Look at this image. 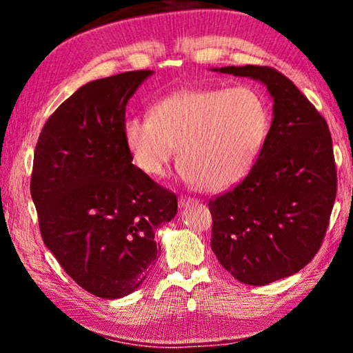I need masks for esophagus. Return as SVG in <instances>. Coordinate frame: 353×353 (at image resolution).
Returning a JSON list of instances; mask_svg holds the SVG:
<instances>
[{"label": "esophagus", "mask_w": 353, "mask_h": 353, "mask_svg": "<svg viewBox=\"0 0 353 353\" xmlns=\"http://www.w3.org/2000/svg\"><path fill=\"white\" fill-rule=\"evenodd\" d=\"M193 204H196V201L193 198H188V196H181V198H179V207L181 208H185Z\"/></svg>", "instance_id": "obj_1"}]
</instances>
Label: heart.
Instances as JSON below:
<instances>
[{
    "label": "heart",
    "mask_w": 353,
    "mask_h": 353,
    "mask_svg": "<svg viewBox=\"0 0 353 353\" xmlns=\"http://www.w3.org/2000/svg\"><path fill=\"white\" fill-rule=\"evenodd\" d=\"M268 129L266 104L252 88H191L159 99L149 118H128L123 139L151 177L165 174L179 146L185 181L219 193L249 174Z\"/></svg>",
    "instance_id": "b5f03b06"
}]
</instances>
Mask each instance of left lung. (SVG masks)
I'll return each instance as SVG.
<instances>
[{"label": "left lung", "instance_id": "8db88e82", "mask_svg": "<svg viewBox=\"0 0 353 353\" xmlns=\"http://www.w3.org/2000/svg\"><path fill=\"white\" fill-rule=\"evenodd\" d=\"M218 73L261 82L272 121L244 181L208 202L212 250L241 283L261 286L307 266L321 248L336 198L330 130L288 77L270 67H223Z\"/></svg>", "mask_w": 353, "mask_h": 353}]
</instances>
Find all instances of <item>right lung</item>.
I'll return each instance as SVG.
<instances>
[{"label": "right lung", "mask_w": 353, "mask_h": 353, "mask_svg": "<svg viewBox=\"0 0 353 353\" xmlns=\"http://www.w3.org/2000/svg\"><path fill=\"white\" fill-rule=\"evenodd\" d=\"M154 71L85 83L57 107L34 152L31 196L41 238L83 290L119 299L145 282L159 256L154 232L177 198L132 163L126 105Z\"/></svg>", "instance_id": "1"}]
</instances>
